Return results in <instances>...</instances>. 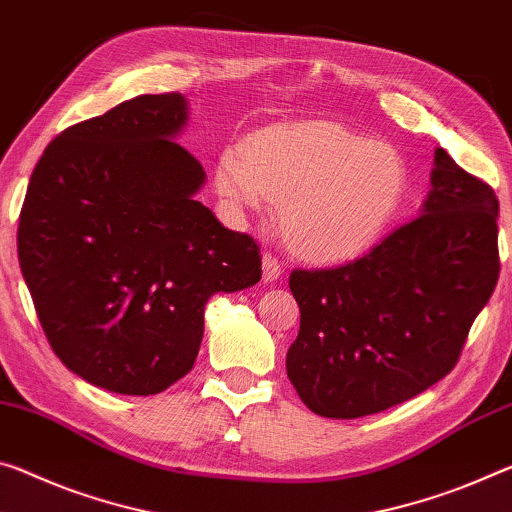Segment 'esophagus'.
Returning <instances> with one entry per match:
<instances>
[{
	"label": "esophagus",
	"instance_id": "1",
	"mask_svg": "<svg viewBox=\"0 0 512 512\" xmlns=\"http://www.w3.org/2000/svg\"><path fill=\"white\" fill-rule=\"evenodd\" d=\"M282 273V266L278 259H275L271 253H264L262 257V275H264V282H275L280 278Z\"/></svg>",
	"mask_w": 512,
	"mask_h": 512
}]
</instances>
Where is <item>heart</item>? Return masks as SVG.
<instances>
[{
	"label": "heart",
	"instance_id": "b5f03b06",
	"mask_svg": "<svg viewBox=\"0 0 512 512\" xmlns=\"http://www.w3.org/2000/svg\"><path fill=\"white\" fill-rule=\"evenodd\" d=\"M216 191L237 212L282 202L291 253L344 262L378 241L408 191L401 154L337 123L278 125L221 152Z\"/></svg>",
	"mask_w": 512,
	"mask_h": 512
}]
</instances>
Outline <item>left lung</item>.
Masks as SVG:
<instances>
[{"mask_svg":"<svg viewBox=\"0 0 512 512\" xmlns=\"http://www.w3.org/2000/svg\"><path fill=\"white\" fill-rule=\"evenodd\" d=\"M499 202L435 150L419 218L337 269L289 275L300 330L287 376L328 419L383 412L435 385L499 280Z\"/></svg>","mask_w":512,"mask_h":512,"instance_id":"left-lung-1","label":"left lung"}]
</instances>
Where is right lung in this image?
Instances as JSON below:
<instances>
[{
    "label": "right lung",
    "instance_id": "obj_1",
    "mask_svg": "<svg viewBox=\"0 0 512 512\" xmlns=\"http://www.w3.org/2000/svg\"><path fill=\"white\" fill-rule=\"evenodd\" d=\"M186 123V97L164 93L68 127L22 205L20 269L47 342L113 394H159L186 376L207 300L262 278L257 243L196 200L207 175L175 141Z\"/></svg>",
    "mask_w": 512,
    "mask_h": 512
}]
</instances>
